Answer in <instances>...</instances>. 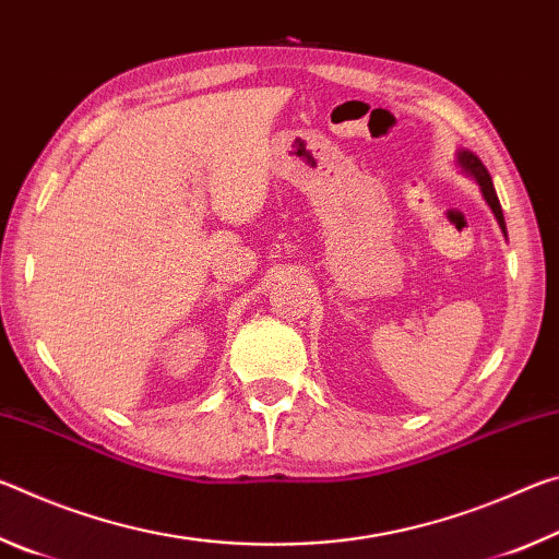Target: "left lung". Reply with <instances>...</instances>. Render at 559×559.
Listing matches in <instances>:
<instances>
[{"instance_id": "left-lung-1", "label": "left lung", "mask_w": 559, "mask_h": 559, "mask_svg": "<svg viewBox=\"0 0 559 559\" xmlns=\"http://www.w3.org/2000/svg\"><path fill=\"white\" fill-rule=\"evenodd\" d=\"M459 165H461L463 169H466L468 175L476 177V182L480 185V192H484L488 206H490V210H493L496 219H498V224H500V229H503V234H506L503 210H500L498 194H496V189H493V182H490V175H488V169L484 167V163H480V159H478L476 155H473V153H468V150H463V153H459Z\"/></svg>"}]
</instances>
